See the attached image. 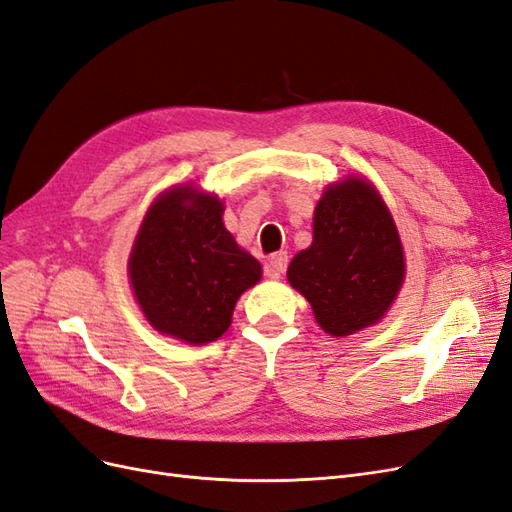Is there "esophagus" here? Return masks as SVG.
<instances>
[{"instance_id": "esophagus-1", "label": "esophagus", "mask_w": 512, "mask_h": 512, "mask_svg": "<svg viewBox=\"0 0 512 512\" xmlns=\"http://www.w3.org/2000/svg\"><path fill=\"white\" fill-rule=\"evenodd\" d=\"M288 267V254L286 252H277L269 258V265H267V277L269 280H280L282 273Z\"/></svg>"}]
</instances>
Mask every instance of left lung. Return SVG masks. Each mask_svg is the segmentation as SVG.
Segmentation results:
<instances>
[{"label": "left lung", "instance_id": "8db88e82", "mask_svg": "<svg viewBox=\"0 0 512 512\" xmlns=\"http://www.w3.org/2000/svg\"><path fill=\"white\" fill-rule=\"evenodd\" d=\"M404 250L376 188L346 179L327 188L314 213V241L292 258L288 282L320 327L344 337L376 324L404 282Z\"/></svg>", "mask_w": 512, "mask_h": 512}]
</instances>
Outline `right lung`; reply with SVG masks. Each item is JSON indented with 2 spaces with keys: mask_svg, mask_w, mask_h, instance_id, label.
Masks as SVG:
<instances>
[{
  "mask_svg": "<svg viewBox=\"0 0 512 512\" xmlns=\"http://www.w3.org/2000/svg\"><path fill=\"white\" fill-rule=\"evenodd\" d=\"M218 196L190 185L147 211L130 256V280L147 320L164 335L207 344L228 327L241 292L262 275L222 222Z\"/></svg>",
  "mask_w": 512,
  "mask_h": 512,
  "instance_id": "1",
  "label": "right lung"
}]
</instances>
